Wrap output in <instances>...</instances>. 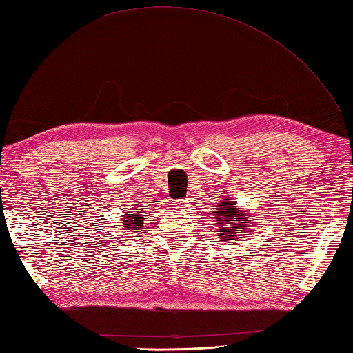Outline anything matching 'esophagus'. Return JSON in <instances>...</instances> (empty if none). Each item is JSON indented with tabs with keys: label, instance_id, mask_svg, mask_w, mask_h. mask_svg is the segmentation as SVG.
Returning <instances> with one entry per match:
<instances>
[{
	"label": "esophagus",
	"instance_id": "34e87169",
	"mask_svg": "<svg viewBox=\"0 0 353 353\" xmlns=\"http://www.w3.org/2000/svg\"><path fill=\"white\" fill-rule=\"evenodd\" d=\"M172 205H174V208L177 210H185L190 203H188V199H179V200H174Z\"/></svg>",
	"mask_w": 353,
	"mask_h": 353
}]
</instances>
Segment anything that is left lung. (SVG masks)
<instances>
[{"label":"left lung","mask_w":353,"mask_h":353,"mask_svg":"<svg viewBox=\"0 0 353 353\" xmlns=\"http://www.w3.org/2000/svg\"><path fill=\"white\" fill-rule=\"evenodd\" d=\"M208 214H212L214 219H217L220 230L219 236L223 241H230V243L237 241V239H240L237 232H243L246 225L250 223L248 222V212L236 208V202L230 197H225L223 202H220L217 208H212V212Z\"/></svg>","instance_id":"1"}]
</instances>
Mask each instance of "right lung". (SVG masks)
<instances>
[{"label":"right lung","instance_id":"right-lung-1","mask_svg":"<svg viewBox=\"0 0 353 353\" xmlns=\"http://www.w3.org/2000/svg\"><path fill=\"white\" fill-rule=\"evenodd\" d=\"M133 214H125L127 220H122V223L128 230H139V228L143 226V216L139 211H131Z\"/></svg>","mask_w":353,"mask_h":353}]
</instances>
